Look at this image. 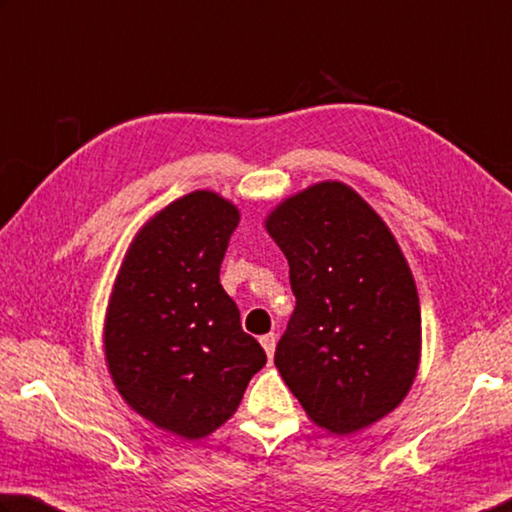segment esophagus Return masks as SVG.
<instances>
[{
  "instance_id": "34e87169",
  "label": "esophagus",
  "mask_w": 512,
  "mask_h": 512,
  "mask_svg": "<svg viewBox=\"0 0 512 512\" xmlns=\"http://www.w3.org/2000/svg\"><path fill=\"white\" fill-rule=\"evenodd\" d=\"M259 342H262V347H264V351H266V356L273 360L275 345H277V336H275V333H266V336L259 338Z\"/></svg>"
}]
</instances>
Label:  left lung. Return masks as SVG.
Masks as SVG:
<instances>
[{
	"instance_id": "left-lung-1",
	"label": "left lung",
	"mask_w": 512,
	"mask_h": 512,
	"mask_svg": "<svg viewBox=\"0 0 512 512\" xmlns=\"http://www.w3.org/2000/svg\"><path fill=\"white\" fill-rule=\"evenodd\" d=\"M266 230L295 295L275 349L284 383L333 434L380 421L410 392L421 356V306L394 235L340 181L286 199Z\"/></svg>"
}]
</instances>
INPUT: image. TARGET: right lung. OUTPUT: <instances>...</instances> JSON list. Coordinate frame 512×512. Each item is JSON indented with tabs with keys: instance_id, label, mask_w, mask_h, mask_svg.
<instances>
[{
	"instance_id": "add662e5",
	"label": "right lung",
	"mask_w": 512,
	"mask_h": 512,
	"mask_svg": "<svg viewBox=\"0 0 512 512\" xmlns=\"http://www.w3.org/2000/svg\"><path fill=\"white\" fill-rule=\"evenodd\" d=\"M239 210L208 190L176 199L129 246L105 320V356L127 405L156 427L203 439L266 365L219 284Z\"/></svg>"
}]
</instances>
